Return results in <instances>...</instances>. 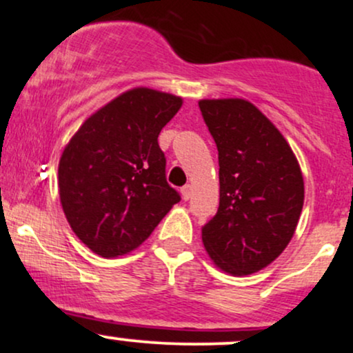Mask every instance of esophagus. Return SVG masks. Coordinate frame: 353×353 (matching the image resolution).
<instances>
[{"label": "esophagus", "instance_id": "obj_1", "mask_svg": "<svg viewBox=\"0 0 353 353\" xmlns=\"http://www.w3.org/2000/svg\"><path fill=\"white\" fill-rule=\"evenodd\" d=\"M181 194H182V199L184 201H189L190 199V194H192V188L190 185H184V188L181 189Z\"/></svg>", "mask_w": 353, "mask_h": 353}]
</instances>
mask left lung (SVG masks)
Returning a JSON list of instances; mask_svg holds the SVG:
<instances>
[{
  "label": "left lung",
  "instance_id": "8db88e82",
  "mask_svg": "<svg viewBox=\"0 0 353 353\" xmlns=\"http://www.w3.org/2000/svg\"><path fill=\"white\" fill-rule=\"evenodd\" d=\"M219 151V209L202 242L219 269L247 275L274 262L292 239L303 205L297 157L279 129L245 99H202Z\"/></svg>",
  "mask_w": 353,
  "mask_h": 353
}]
</instances>
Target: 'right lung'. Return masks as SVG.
I'll return each mask as SVG.
<instances>
[{"label": "right lung", "instance_id": "right-lung-1", "mask_svg": "<svg viewBox=\"0 0 353 353\" xmlns=\"http://www.w3.org/2000/svg\"><path fill=\"white\" fill-rule=\"evenodd\" d=\"M181 106L174 94L129 89L89 116L64 148L61 205L72 232L101 257L137 249L181 201L157 143Z\"/></svg>", "mask_w": 353, "mask_h": 353}]
</instances>
